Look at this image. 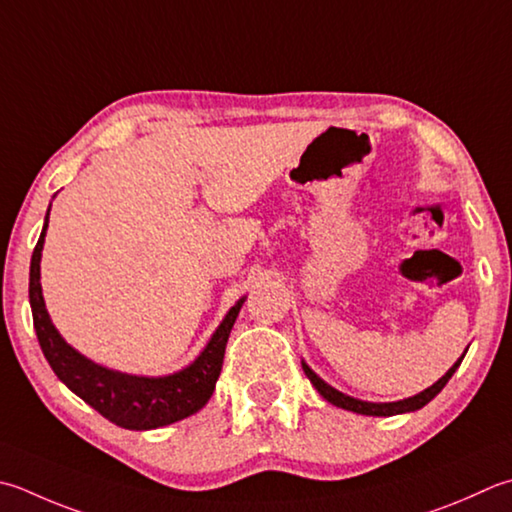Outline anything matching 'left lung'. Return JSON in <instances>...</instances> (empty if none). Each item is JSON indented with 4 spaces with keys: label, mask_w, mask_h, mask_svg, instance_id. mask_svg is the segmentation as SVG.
I'll return each instance as SVG.
<instances>
[{
    "label": "left lung",
    "mask_w": 512,
    "mask_h": 512,
    "mask_svg": "<svg viewBox=\"0 0 512 512\" xmlns=\"http://www.w3.org/2000/svg\"><path fill=\"white\" fill-rule=\"evenodd\" d=\"M468 350V348H466ZM464 350V355H466ZM464 355L457 359V362L448 368V373L444 377H439L433 386H428L422 393H417L408 399H399V402H364V399H357V397H350L342 390L333 388L330 384H326L322 377H319L313 368H310L304 359H302V368L306 377L310 379V384L317 388V393L322 395L326 402H330L337 408H344L350 410V413H357V415H373V417H390V415H402V413H413V410L424 408L430 399H435L439 393H442V388L448 384V379L455 375V370L462 364Z\"/></svg>",
    "instance_id": "left-lung-1"
}]
</instances>
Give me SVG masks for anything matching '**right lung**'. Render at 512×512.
Returning <instances> with one entry per match:
<instances>
[{
    "label": "right lung",
    "instance_id": "right-lung-1",
    "mask_svg": "<svg viewBox=\"0 0 512 512\" xmlns=\"http://www.w3.org/2000/svg\"><path fill=\"white\" fill-rule=\"evenodd\" d=\"M48 215L50 206L44 217L42 235H39L33 257H30L28 299L39 346H42V353L48 359L50 368H53V373L59 377V382H64L77 397H82L88 406H93L99 415H104L108 422L128 430L162 428L202 410L208 404L210 395H213L219 373H222L228 335L233 330L246 297L237 299L235 306L228 310L222 324L210 335L202 353L195 357V362H190L177 373L146 377L106 368L70 346L59 335L46 310L42 282H39L42 279V266L39 264H42Z\"/></svg>",
    "mask_w": 512,
    "mask_h": 512
}]
</instances>
